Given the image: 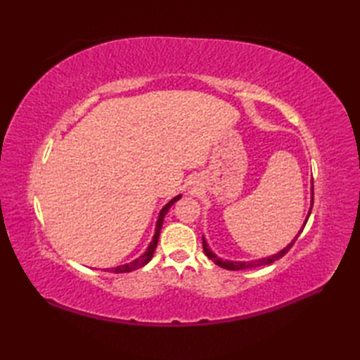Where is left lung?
Wrapping results in <instances>:
<instances>
[{
    "mask_svg": "<svg viewBox=\"0 0 360 360\" xmlns=\"http://www.w3.org/2000/svg\"><path fill=\"white\" fill-rule=\"evenodd\" d=\"M312 202H314V188H312ZM311 210H312V204H311V209H309V213H308V218H309V215H311ZM308 218H307V221H304V224H303V227H302V231L298 232V235L295 236L294 238V241L289 244L288 248H285L283 250H280L278 254H275V255H272V257H267V258H262V259H257V262H224V259H221V258H218L215 254H213V252L207 248V243H205V240L202 238V249H204V254L207 255L213 263L215 264H218V266H221V267H224V269H229V271H243V269H252V267H259V266H266V264H271V263H274V262H277V259H280V258H283L285 257L288 252L290 250V248L294 246V243L297 241V238L298 236H300V233L303 232V229H304V226H307V223H308Z\"/></svg>",
    "mask_w": 360,
    "mask_h": 360,
    "instance_id": "1",
    "label": "left lung"
}]
</instances>
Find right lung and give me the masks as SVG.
<instances>
[{"label": "right lung", "mask_w": 360, "mask_h": 360, "mask_svg": "<svg viewBox=\"0 0 360 360\" xmlns=\"http://www.w3.org/2000/svg\"><path fill=\"white\" fill-rule=\"evenodd\" d=\"M181 196H176V198H173V200L168 202L165 207L160 210V213H159V218H158V224H156V233H155V236H153V241L150 243V246H148V249H147V252H145V254L142 255V257H139V258H136L134 262H131V263H128V264H124V266H117V267H112V269H106V271H110V272H114V274H122V272H131V271H134V269H139V267H142V266H145L147 264L150 259H151V257H153V254H155V249H156V246H158V240H159V233H160V229H162V223H164V217L167 215V212H168V209L172 207V205L179 200Z\"/></svg>", "instance_id": "right-lung-1"}]
</instances>
